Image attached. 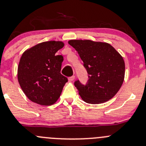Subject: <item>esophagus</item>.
Returning <instances> with one entry per match:
<instances>
[{"label":"esophagus","instance_id":"1","mask_svg":"<svg viewBox=\"0 0 146 146\" xmlns=\"http://www.w3.org/2000/svg\"><path fill=\"white\" fill-rule=\"evenodd\" d=\"M75 78H76V77H75L74 76H71V77L68 78V80L69 81H73L75 80Z\"/></svg>","mask_w":146,"mask_h":146}]
</instances>
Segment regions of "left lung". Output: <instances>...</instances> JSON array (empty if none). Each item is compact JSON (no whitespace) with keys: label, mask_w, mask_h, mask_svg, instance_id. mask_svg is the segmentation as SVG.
Wrapping results in <instances>:
<instances>
[{"label":"left lung","mask_w":146,"mask_h":146,"mask_svg":"<svg viewBox=\"0 0 146 146\" xmlns=\"http://www.w3.org/2000/svg\"><path fill=\"white\" fill-rule=\"evenodd\" d=\"M88 73L87 85L79 80L74 85L85 102L99 104L111 99L123 83L125 64L122 56L107 42L90 40H70Z\"/></svg>","instance_id":"8db88e82"}]
</instances>
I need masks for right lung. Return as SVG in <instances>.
I'll list each match as a JSON object with an SVG mask.
<instances>
[{
    "instance_id": "right-lung-1",
    "label": "right lung",
    "mask_w": 146,
    "mask_h": 146,
    "mask_svg": "<svg viewBox=\"0 0 146 146\" xmlns=\"http://www.w3.org/2000/svg\"><path fill=\"white\" fill-rule=\"evenodd\" d=\"M64 43L50 40L41 42L22 54L17 78L27 98L41 106L56 103L68 79L61 74L63 56L56 55Z\"/></svg>"
}]
</instances>
